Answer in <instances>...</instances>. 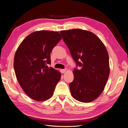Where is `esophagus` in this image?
I'll return each instance as SVG.
<instances>
[{"label": "esophagus", "instance_id": "1", "mask_svg": "<svg viewBox=\"0 0 128 128\" xmlns=\"http://www.w3.org/2000/svg\"><path fill=\"white\" fill-rule=\"evenodd\" d=\"M66 71V69H61L60 70V72H61L62 73H64Z\"/></svg>", "mask_w": 128, "mask_h": 128}]
</instances>
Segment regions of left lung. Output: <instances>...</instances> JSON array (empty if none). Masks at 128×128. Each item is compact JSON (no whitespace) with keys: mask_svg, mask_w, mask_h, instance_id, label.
Returning a JSON list of instances; mask_svg holds the SVG:
<instances>
[{"mask_svg":"<svg viewBox=\"0 0 128 128\" xmlns=\"http://www.w3.org/2000/svg\"><path fill=\"white\" fill-rule=\"evenodd\" d=\"M77 67L69 84L75 99L91 102L101 94L109 77V56L106 47L92 32L79 29L60 32Z\"/></svg>","mask_w":128,"mask_h":128,"instance_id":"8db88e82","label":"left lung"}]
</instances>
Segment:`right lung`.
I'll return each mask as SVG.
<instances>
[{
  "mask_svg": "<svg viewBox=\"0 0 128 128\" xmlns=\"http://www.w3.org/2000/svg\"><path fill=\"white\" fill-rule=\"evenodd\" d=\"M62 36L58 32L41 30L27 36L14 58V69L18 83L30 98L46 100L54 94L61 74L49 65L50 54Z\"/></svg>",
  "mask_w": 128,
  "mask_h": 128,
  "instance_id": "add662e5",
  "label": "right lung"
}]
</instances>
